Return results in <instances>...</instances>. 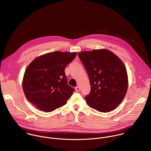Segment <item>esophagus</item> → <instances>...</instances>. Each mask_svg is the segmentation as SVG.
<instances>
[{"label":"esophagus","mask_w":151,"mask_h":151,"mask_svg":"<svg viewBox=\"0 0 151 151\" xmlns=\"http://www.w3.org/2000/svg\"><path fill=\"white\" fill-rule=\"evenodd\" d=\"M76 91L77 92H79V91H80V88L79 86H77V87H76Z\"/></svg>","instance_id":"esophagus-1"}]
</instances>
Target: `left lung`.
I'll list each match as a JSON object with an SVG mask.
<instances>
[{
  "label": "left lung",
  "mask_w": 151,
  "mask_h": 151,
  "mask_svg": "<svg viewBox=\"0 0 151 151\" xmlns=\"http://www.w3.org/2000/svg\"><path fill=\"white\" fill-rule=\"evenodd\" d=\"M78 55L90 78L91 92L86 97L87 104L101 112L115 109L124 100L128 86L122 60L105 49L82 51Z\"/></svg>",
  "instance_id": "1"
}]
</instances>
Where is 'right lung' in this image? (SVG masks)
Returning <instances> with one entry per match:
<instances>
[{"label": "right lung", "mask_w": 151, "mask_h": 151, "mask_svg": "<svg viewBox=\"0 0 151 151\" xmlns=\"http://www.w3.org/2000/svg\"><path fill=\"white\" fill-rule=\"evenodd\" d=\"M76 55V52L54 51L35 58L27 66L22 87L36 108L48 112L67 103L74 90L67 84L64 70Z\"/></svg>", "instance_id": "1"}]
</instances>
